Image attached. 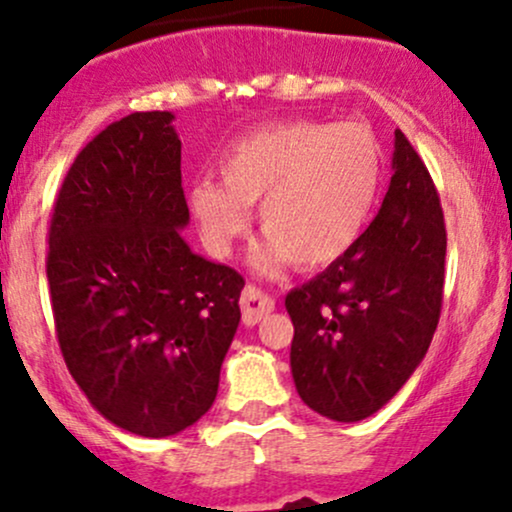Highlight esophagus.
<instances>
[{
  "instance_id": "1",
  "label": "esophagus",
  "mask_w": 512,
  "mask_h": 512,
  "mask_svg": "<svg viewBox=\"0 0 512 512\" xmlns=\"http://www.w3.org/2000/svg\"><path fill=\"white\" fill-rule=\"evenodd\" d=\"M240 308H243V323L257 325L274 311V299L257 286L247 284L240 294Z\"/></svg>"
}]
</instances>
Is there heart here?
<instances>
[{
	"mask_svg": "<svg viewBox=\"0 0 512 512\" xmlns=\"http://www.w3.org/2000/svg\"><path fill=\"white\" fill-rule=\"evenodd\" d=\"M221 184L199 179L187 204L201 240L228 257L250 228V206L267 235L252 252L260 272L284 262L320 269L352 250L372 216L384 150L367 123L294 119L238 138L218 160Z\"/></svg>",
	"mask_w": 512,
	"mask_h": 512,
	"instance_id": "1",
	"label": "heart"
}]
</instances>
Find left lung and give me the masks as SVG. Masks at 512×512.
Instances as JSON below:
<instances>
[{
  "mask_svg": "<svg viewBox=\"0 0 512 512\" xmlns=\"http://www.w3.org/2000/svg\"><path fill=\"white\" fill-rule=\"evenodd\" d=\"M389 192L347 255L286 294L291 376L308 408L369 418L428 352L442 308L447 230L435 184L401 131Z\"/></svg>",
  "mask_w": 512,
  "mask_h": 512,
  "instance_id": "left-lung-1",
  "label": "left lung"
}]
</instances>
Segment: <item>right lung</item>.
Listing matches in <instances>:
<instances>
[{
	"mask_svg": "<svg viewBox=\"0 0 512 512\" xmlns=\"http://www.w3.org/2000/svg\"><path fill=\"white\" fill-rule=\"evenodd\" d=\"M172 111H136L72 162L48 230L55 330L116 428L170 437L216 401L245 279L192 252Z\"/></svg>",
	"mask_w": 512,
	"mask_h": 512,
	"instance_id": "right-lung-1",
	"label": "right lung"
}]
</instances>
